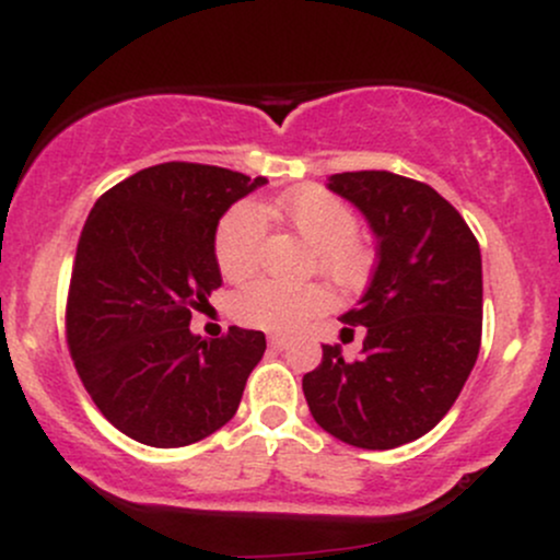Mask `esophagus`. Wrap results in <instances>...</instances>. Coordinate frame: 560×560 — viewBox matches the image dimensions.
Masks as SVG:
<instances>
[{"label": "esophagus", "instance_id": "34e87169", "mask_svg": "<svg viewBox=\"0 0 560 560\" xmlns=\"http://www.w3.org/2000/svg\"><path fill=\"white\" fill-rule=\"evenodd\" d=\"M268 345H271V350H287L289 347V339L287 337H279V334H273V337H268Z\"/></svg>", "mask_w": 560, "mask_h": 560}]
</instances>
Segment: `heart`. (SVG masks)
Listing matches in <instances>:
<instances>
[{"label": "heart", "mask_w": 560, "mask_h": 560, "mask_svg": "<svg viewBox=\"0 0 560 560\" xmlns=\"http://www.w3.org/2000/svg\"><path fill=\"white\" fill-rule=\"evenodd\" d=\"M276 208L302 240L313 244L320 271L339 284L361 279L369 266V253L355 240L358 218L342 199L320 186H300L281 197ZM266 226V213L255 202L234 205L218 223L215 260L229 281H244L255 273ZM329 305L331 294L320 284L287 287L258 281L236 298L234 316L255 329L294 331Z\"/></svg>", "instance_id": "heart-1"}]
</instances>
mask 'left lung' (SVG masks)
I'll list each match as a JSON object with an SVG mask.
<instances>
[{
  "instance_id": "left-lung-1",
  "label": "left lung",
  "mask_w": 560,
  "mask_h": 560,
  "mask_svg": "<svg viewBox=\"0 0 560 560\" xmlns=\"http://www.w3.org/2000/svg\"><path fill=\"white\" fill-rule=\"evenodd\" d=\"M334 195L361 210L376 236L363 298L339 316L365 326L361 358L339 345L302 376L324 432L363 450L413 442L458 400L481 345V253L458 210L429 184L389 171L334 173Z\"/></svg>"
}]
</instances>
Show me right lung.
<instances>
[{"mask_svg":"<svg viewBox=\"0 0 560 560\" xmlns=\"http://www.w3.org/2000/svg\"><path fill=\"white\" fill-rule=\"evenodd\" d=\"M268 178L197 163L144 168L83 223L68 294V345L83 387L118 432L184 447L234 419L266 334H191V307L221 287L215 231Z\"/></svg>","mask_w":560,"mask_h":560,"instance_id":"1","label":"right lung"}]
</instances>
